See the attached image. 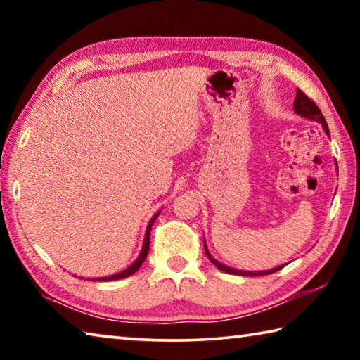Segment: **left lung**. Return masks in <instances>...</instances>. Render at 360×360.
<instances>
[{
  "label": "left lung",
  "instance_id": "8db88e82",
  "mask_svg": "<svg viewBox=\"0 0 360 360\" xmlns=\"http://www.w3.org/2000/svg\"><path fill=\"white\" fill-rule=\"evenodd\" d=\"M294 109L297 114L303 115V117L307 119H311V120H318L319 124H322L324 127V130L328 133V127H327V122L324 119V115H322L321 109L318 108V105L309 98L307 94H303L300 89H297V96H295V101H294ZM330 135V133H328ZM206 249V245H205ZM206 255H208V259L211 260V264H214L219 270H222L225 273H230V275H241V276H264V275H271V273H275L278 270H281L283 266H278L275 270H268V271H241V270H233V268L230 266H225L222 265L221 262H217L214 257H211V254L208 252V249H206Z\"/></svg>",
  "mask_w": 360,
  "mask_h": 360
}]
</instances>
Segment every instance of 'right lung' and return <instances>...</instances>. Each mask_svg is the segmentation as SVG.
Listing matches in <instances>:
<instances>
[{
	"label": "right lung",
	"instance_id": "add662e5",
	"mask_svg": "<svg viewBox=\"0 0 360 360\" xmlns=\"http://www.w3.org/2000/svg\"><path fill=\"white\" fill-rule=\"evenodd\" d=\"M157 216H158V212H157V214H155L154 217H152V221H150L149 225H148V230H146V238H144V245H143V249H141V254H139V257L135 260V264L130 265L129 268H127V270L117 273V275L106 276V278H100V281H114V279H124V278H127V276L133 275V273H135V271H138V268L144 264L146 257H148L149 245H150V229H152V224H154ZM96 281H98V279H96Z\"/></svg>",
	"mask_w": 360,
	"mask_h": 360
}]
</instances>
